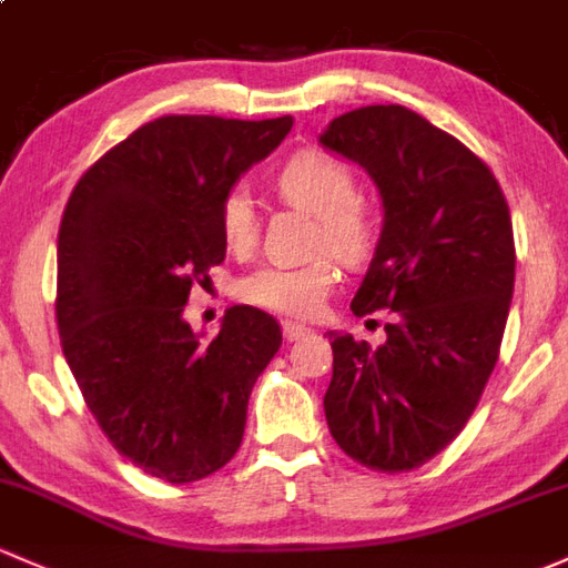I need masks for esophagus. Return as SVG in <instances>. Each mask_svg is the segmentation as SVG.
Returning <instances> with one entry per match:
<instances>
[{
    "instance_id": "34e87169",
    "label": "esophagus",
    "mask_w": 568,
    "mask_h": 568,
    "mask_svg": "<svg viewBox=\"0 0 568 568\" xmlns=\"http://www.w3.org/2000/svg\"><path fill=\"white\" fill-rule=\"evenodd\" d=\"M282 331H284V341H301V338H306V335L311 333L306 325H295V322H284L282 325Z\"/></svg>"
}]
</instances>
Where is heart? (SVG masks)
<instances>
[{"label": "heart", "mask_w": 568, "mask_h": 568, "mask_svg": "<svg viewBox=\"0 0 568 568\" xmlns=\"http://www.w3.org/2000/svg\"><path fill=\"white\" fill-rule=\"evenodd\" d=\"M276 192L290 205L316 216V246L331 248L344 262H357L374 243V222L357 203L352 170L325 151H301L276 173ZM219 230L227 252L248 254L257 243V213L243 189H233L219 209ZM338 278L331 254L297 267L265 265L241 278L237 297L284 316L316 314Z\"/></svg>", "instance_id": "b5f03b06"}]
</instances>
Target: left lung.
I'll use <instances>...</instances> for the list:
<instances>
[{"mask_svg": "<svg viewBox=\"0 0 568 568\" xmlns=\"http://www.w3.org/2000/svg\"><path fill=\"white\" fill-rule=\"evenodd\" d=\"M320 143L371 175L384 209L352 311L395 314L376 349L331 333L327 428L363 466L412 471L463 430L496 368L515 290L509 205L477 154L404 105L338 115Z\"/></svg>", "mask_w": 568, "mask_h": 568, "instance_id": "left-lung-1", "label": "left lung"}]
</instances>
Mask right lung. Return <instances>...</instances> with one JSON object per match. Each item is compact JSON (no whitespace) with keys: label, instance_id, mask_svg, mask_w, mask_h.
I'll use <instances>...</instances> for the list:
<instances>
[{"label":"right lung","instance_id":"1","mask_svg":"<svg viewBox=\"0 0 568 568\" xmlns=\"http://www.w3.org/2000/svg\"><path fill=\"white\" fill-rule=\"evenodd\" d=\"M290 130L292 115H162L91 164L67 200V365L102 433L151 477L186 485L233 460L254 382L282 346L278 322L252 306L230 308L205 344L184 306L224 262L222 200Z\"/></svg>","mask_w":568,"mask_h":568}]
</instances>
